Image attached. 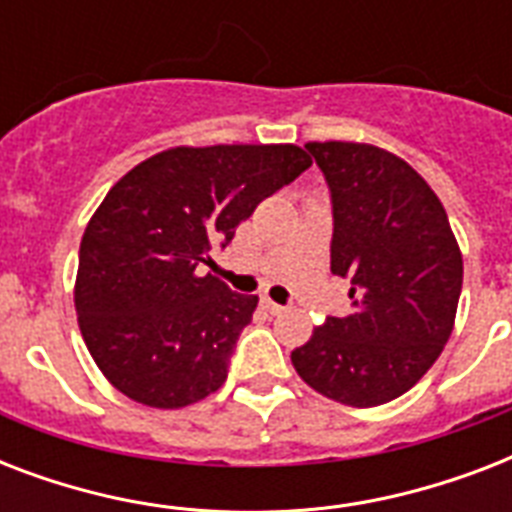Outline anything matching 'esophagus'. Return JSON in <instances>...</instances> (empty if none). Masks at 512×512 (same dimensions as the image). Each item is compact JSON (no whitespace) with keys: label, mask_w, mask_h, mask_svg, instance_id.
<instances>
[{"label":"esophagus","mask_w":512,"mask_h":512,"mask_svg":"<svg viewBox=\"0 0 512 512\" xmlns=\"http://www.w3.org/2000/svg\"><path fill=\"white\" fill-rule=\"evenodd\" d=\"M263 305H265V308H268V311H271V313H284V311H287V308H284V305L273 303L271 297H263Z\"/></svg>","instance_id":"34e87169"}]
</instances>
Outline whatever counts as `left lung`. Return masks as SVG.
I'll return each instance as SVG.
<instances>
[{"instance_id": "1", "label": "left lung", "mask_w": 512, "mask_h": 512, "mask_svg": "<svg viewBox=\"0 0 512 512\" xmlns=\"http://www.w3.org/2000/svg\"><path fill=\"white\" fill-rule=\"evenodd\" d=\"M332 193V273L350 279V311L329 316L292 364L321 396L380 406L417 385L452 335L462 255L444 204L390 151L308 143Z\"/></svg>"}]
</instances>
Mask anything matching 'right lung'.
Returning a JSON list of instances; mask_svg holds the SVG:
<instances>
[{"label": "right lung", "instance_id": "1", "mask_svg": "<svg viewBox=\"0 0 512 512\" xmlns=\"http://www.w3.org/2000/svg\"><path fill=\"white\" fill-rule=\"evenodd\" d=\"M311 167L303 148H170L106 193L79 247L74 303L87 350L124 396L180 409L228 377L257 295H239L199 265L236 225Z\"/></svg>", "mask_w": 512, "mask_h": 512}]
</instances>
